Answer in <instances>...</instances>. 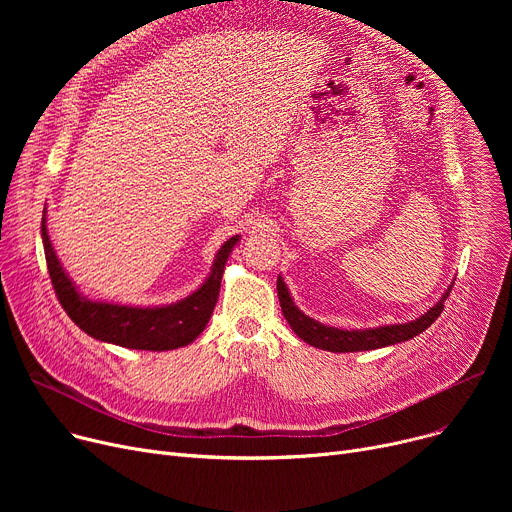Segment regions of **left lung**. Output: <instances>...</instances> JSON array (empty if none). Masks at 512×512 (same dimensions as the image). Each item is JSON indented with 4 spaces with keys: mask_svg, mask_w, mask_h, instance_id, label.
Wrapping results in <instances>:
<instances>
[{
    "mask_svg": "<svg viewBox=\"0 0 512 512\" xmlns=\"http://www.w3.org/2000/svg\"><path fill=\"white\" fill-rule=\"evenodd\" d=\"M450 290L452 288H448L444 292L442 301H438L432 309L423 313L419 319L409 321V324L380 326L375 330H353V332H348V330H338V328H330V326L319 324V321H315V319L307 317L303 311H299V307L294 305L292 299H290L284 280L278 276L280 307H282V313L290 324V328L294 330V334H297L301 340L309 342L311 346L324 348V351H330V353L373 351V348L390 346V344L405 342V340H411V338L419 336L440 317V313L444 309V301L448 299Z\"/></svg>",
    "mask_w": 512,
    "mask_h": 512,
    "instance_id": "8db88e82",
    "label": "left lung"
}]
</instances>
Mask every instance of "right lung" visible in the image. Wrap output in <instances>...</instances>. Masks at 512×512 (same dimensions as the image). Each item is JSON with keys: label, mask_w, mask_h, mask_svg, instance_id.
<instances>
[{"label": "right lung", "mask_w": 512, "mask_h": 512, "mask_svg": "<svg viewBox=\"0 0 512 512\" xmlns=\"http://www.w3.org/2000/svg\"><path fill=\"white\" fill-rule=\"evenodd\" d=\"M41 236L51 284L68 317L80 330L101 342L137 348V351H172V348L191 344L205 330L213 307L218 303L224 265L238 242V236L224 242V247L215 255L209 278L191 297L168 307H126L80 297L51 247L45 215Z\"/></svg>", "instance_id": "obj_1"}]
</instances>
